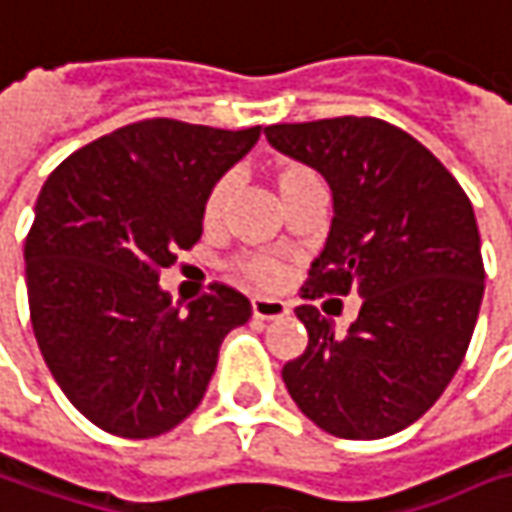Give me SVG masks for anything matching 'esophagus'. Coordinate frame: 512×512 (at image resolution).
Listing matches in <instances>:
<instances>
[{"label":"esophagus","mask_w":512,"mask_h":512,"mask_svg":"<svg viewBox=\"0 0 512 512\" xmlns=\"http://www.w3.org/2000/svg\"><path fill=\"white\" fill-rule=\"evenodd\" d=\"M252 315L257 321H278L283 315H289V306L275 298H252Z\"/></svg>","instance_id":"obj_1"}]
</instances>
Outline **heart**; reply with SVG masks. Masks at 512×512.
Returning a JSON list of instances; mask_svg holds the SVG:
<instances>
[{
    "label": "heart",
    "instance_id": "1",
    "mask_svg": "<svg viewBox=\"0 0 512 512\" xmlns=\"http://www.w3.org/2000/svg\"><path fill=\"white\" fill-rule=\"evenodd\" d=\"M269 177H272L275 189L280 191L283 203L292 200L309 183H318V174L306 163H298V160H272L269 163ZM232 189V174L217 177L209 186L206 197H203V206H200V220H203L206 229H217L220 226V220L226 214V206H229V197H232ZM232 269L246 283L257 286V289H278L280 283L286 280V263L278 255H266V252L240 255L232 263Z\"/></svg>",
    "mask_w": 512,
    "mask_h": 512
}]
</instances>
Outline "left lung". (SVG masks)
Instances as JSON below:
<instances>
[{
    "label": "left lung",
    "instance_id": "1",
    "mask_svg": "<svg viewBox=\"0 0 512 512\" xmlns=\"http://www.w3.org/2000/svg\"><path fill=\"white\" fill-rule=\"evenodd\" d=\"M263 134L332 189V229L303 298H364L346 335H335L318 306L295 309L309 344L283 367V384L329 435L398 433L441 398L476 329L484 263L470 197L430 148L375 117L269 125Z\"/></svg>",
    "mask_w": 512,
    "mask_h": 512
}]
</instances>
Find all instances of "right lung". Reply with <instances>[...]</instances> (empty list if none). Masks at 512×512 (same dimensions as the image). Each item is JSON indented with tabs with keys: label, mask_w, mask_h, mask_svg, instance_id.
Masks as SVG:
<instances>
[{
	"label": "right lung",
	"mask_w": 512,
	"mask_h": 512,
	"mask_svg": "<svg viewBox=\"0 0 512 512\" xmlns=\"http://www.w3.org/2000/svg\"><path fill=\"white\" fill-rule=\"evenodd\" d=\"M260 137L140 120L82 145L45 180L25 237L36 344L59 389L120 438L174 430L203 401L217 352L252 303L226 283L180 312L160 272L200 234L214 180Z\"/></svg>",
	"instance_id": "add662e5"
}]
</instances>
